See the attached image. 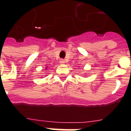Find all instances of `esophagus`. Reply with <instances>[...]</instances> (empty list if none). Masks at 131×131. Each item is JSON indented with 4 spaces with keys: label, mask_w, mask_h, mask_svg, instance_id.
<instances>
[{
    "label": "esophagus",
    "mask_w": 131,
    "mask_h": 131,
    "mask_svg": "<svg viewBox=\"0 0 131 131\" xmlns=\"http://www.w3.org/2000/svg\"><path fill=\"white\" fill-rule=\"evenodd\" d=\"M65 63H66V61H65L64 59L60 60V63H61V64H64Z\"/></svg>",
    "instance_id": "34e87169"
}]
</instances>
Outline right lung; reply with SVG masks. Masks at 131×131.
<instances>
[{
    "label": "right lung",
    "instance_id": "1",
    "mask_svg": "<svg viewBox=\"0 0 131 131\" xmlns=\"http://www.w3.org/2000/svg\"><path fill=\"white\" fill-rule=\"evenodd\" d=\"M47 68H47V67H46V69H47Z\"/></svg>",
    "mask_w": 131,
    "mask_h": 131
}]
</instances>
